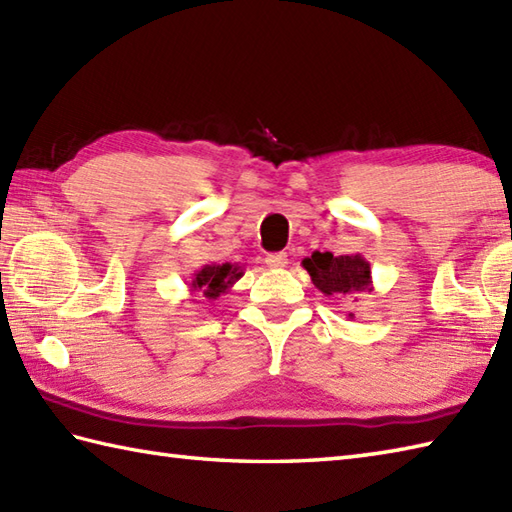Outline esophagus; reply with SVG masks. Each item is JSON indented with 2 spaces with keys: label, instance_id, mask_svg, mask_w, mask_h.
<instances>
[{
  "label": "esophagus",
  "instance_id": "esophagus-1",
  "mask_svg": "<svg viewBox=\"0 0 512 512\" xmlns=\"http://www.w3.org/2000/svg\"><path fill=\"white\" fill-rule=\"evenodd\" d=\"M268 268H284L288 264V255L286 253H270L266 257Z\"/></svg>",
  "mask_w": 512,
  "mask_h": 512
}]
</instances>
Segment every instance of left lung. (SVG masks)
Returning <instances> with one entry per match:
<instances>
[{
    "mask_svg": "<svg viewBox=\"0 0 512 512\" xmlns=\"http://www.w3.org/2000/svg\"><path fill=\"white\" fill-rule=\"evenodd\" d=\"M301 266L308 270L312 284L317 286L325 297H350L358 292H372V268L361 255H339L319 253L314 250L312 257H306ZM350 317L354 314L350 312Z\"/></svg>",
    "mask_w": 512,
    "mask_h": 512,
    "instance_id": "obj_1",
    "label": "left lung"
}]
</instances>
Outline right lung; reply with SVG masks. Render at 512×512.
I'll use <instances>...</instances> for the list:
<instances>
[{
	"mask_svg": "<svg viewBox=\"0 0 512 512\" xmlns=\"http://www.w3.org/2000/svg\"><path fill=\"white\" fill-rule=\"evenodd\" d=\"M244 275V266L239 264H206L193 273L187 281L191 292H202V297L215 301L224 292L233 288L235 281Z\"/></svg>",
	"mask_w": 512,
	"mask_h": 512,
	"instance_id": "add662e5",
	"label": "right lung"
}]
</instances>
